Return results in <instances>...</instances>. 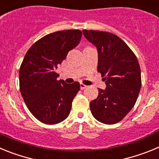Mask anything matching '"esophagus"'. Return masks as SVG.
<instances>
[{
	"label": "esophagus",
	"mask_w": 159,
	"mask_h": 159,
	"mask_svg": "<svg viewBox=\"0 0 159 159\" xmlns=\"http://www.w3.org/2000/svg\"><path fill=\"white\" fill-rule=\"evenodd\" d=\"M87 88V86L86 85H85V84H80V88L82 90H84V89H85V88Z\"/></svg>",
	"instance_id": "obj_1"
}]
</instances>
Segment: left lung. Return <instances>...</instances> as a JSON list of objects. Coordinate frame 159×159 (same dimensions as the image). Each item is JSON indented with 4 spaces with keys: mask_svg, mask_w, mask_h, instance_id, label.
Returning <instances> with one entry per match:
<instances>
[{
    "mask_svg": "<svg viewBox=\"0 0 159 159\" xmlns=\"http://www.w3.org/2000/svg\"><path fill=\"white\" fill-rule=\"evenodd\" d=\"M84 37L98 51L97 71L107 88H99L90 102L92 116L105 124H115L131 110L141 88V70L137 57L119 36L111 32L83 30Z\"/></svg>",
    "mask_w": 159,
    "mask_h": 159,
    "instance_id": "left-lung-1",
    "label": "left lung"
}]
</instances>
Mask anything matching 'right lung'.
I'll return each instance as SVG.
<instances>
[{"label": "right lung", "instance_id": "obj_1", "mask_svg": "<svg viewBox=\"0 0 159 159\" xmlns=\"http://www.w3.org/2000/svg\"><path fill=\"white\" fill-rule=\"evenodd\" d=\"M81 37L80 30L53 32L33 43L25 54L20 67V90L29 110L41 123L57 124L69 116L80 85L57 80L56 69Z\"/></svg>", "mask_w": 159, "mask_h": 159}]
</instances>
